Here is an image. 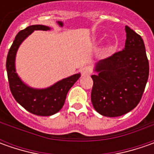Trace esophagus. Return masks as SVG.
I'll list each match as a JSON object with an SVG mask.
<instances>
[{"instance_id": "obj_1", "label": "esophagus", "mask_w": 154, "mask_h": 154, "mask_svg": "<svg viewBox=\"0 0 154 154\" xmlns=\"http://www.w3.org/2000/svg\"><path fill=\"white\" fill-rule=\"evenodd\" d=\"M92 73V69L89 68V67H83V68L80 69V74L82 76H88V75H90Z\"/></svg>"}]
</instances>
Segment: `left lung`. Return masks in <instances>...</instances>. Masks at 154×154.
<instances>
[{"mask_svg":"<svg viewBox=\"0 0 154 154\" xmlns=\"http://www.w3.org/2000/svg\"><path fill=\"white\" fill-rule=\"evenodd\" d=\"M125 47L96 64L98 75L93 80L91 100L100 115L116 117L124 115L141 99L149 75V62L143 39L125 26Z\"/></svg>","mask_w":154,"mask_h":154,"instance_id":"obj_1","label":"left lung"}]
</instances>
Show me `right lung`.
Instances as JSON below:
<instances>
[{
    "instance_id": "1",
    "label": "right lung",
    "mask_w": 154,
    "mask_h": 154,
    "mask_svg": "<svg viewBox=\"0 0 154 154\" xmlns=\"http://www.w3.org/2000/svg\"><path fill=\"white\" fill-rule=\"evenodd\" d=\"M50 30V27L35 25L20 31L15 37L7 57V72L9 88L14 98L27 111L38 116H51L62 109L69 89L79 80L80 74H76L58 81L46 89H33L24 84L15 71V56L19 46L34 31Z\"/></svg>"
}]
</instances>
